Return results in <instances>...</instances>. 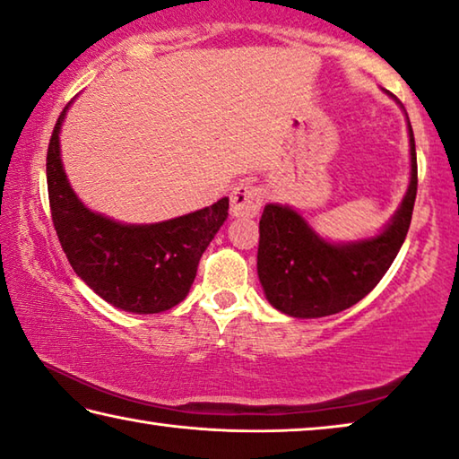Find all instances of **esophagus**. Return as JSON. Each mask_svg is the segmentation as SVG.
<instances>
[{
  "instance_id": "esophagus-1",
  "label": "esophagus",
  "mask_w": 459,
  "mask_h": 459,
  "mask_svg": "<svg viewBox=\"0 0 459 459\" xmlns=\"http://www.w3.org/2000/svg\"><path fill=\"white\" fill-rule=\"evenodd\" d=\"M264 204V190L253 184H238L230 192V214L232 216H255Z\"/></svg>"
}]
</instances>
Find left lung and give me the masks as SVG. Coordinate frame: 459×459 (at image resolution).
Masks as SVG:
<instances>
[{"mask_svg": "<svg viewBox=\"0 0 459 459\" xmlns=\"http://www.w3.org/2000/svg\"><path fill=\"white\" fill-rule=\"evenodd\" d=\"M409 147V190L390 222L374 237L331 243L294 208L267 204L259 221L257 275L273 308L294 318H321L353 307L377 286L404 243L417 198V151L411 122Z\"/></svg>", "mask_w": 459, "mask_h": 459, "instance_id": "8db88e82", "label": "left lung"}]
</instances>
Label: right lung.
Here are the masks:
<instances>
[{
    "label": "right lung",
    "instance_id": "1",
    "mask_svg": "<svg viewBox=\"0 0 459 459\" xmlns=\"http://www.w3.org/2000/svg\"><path fill=\"white\" fill-rule=\"evenodd\" d=\"M56 120L47 152V184L53 224L71 267L112 307L155 315L190 292L202 253L229 216V198L195 212L152 224H125L93 212L77 198L63 169Z\"/></svg>",
    "mask_w": 459,
    "mask_h": 459
}]
</instances>
